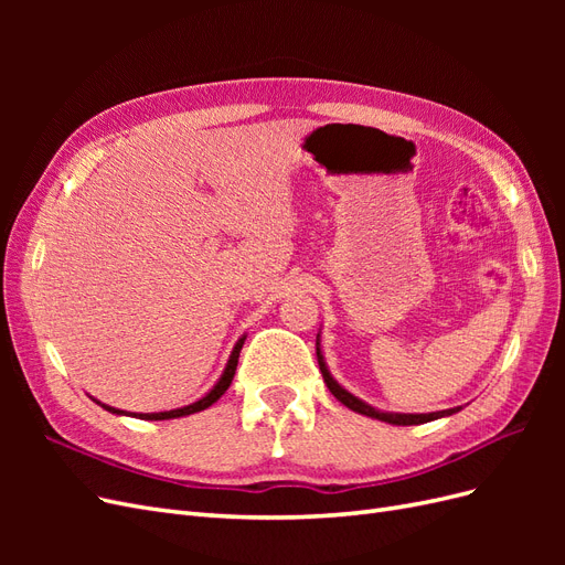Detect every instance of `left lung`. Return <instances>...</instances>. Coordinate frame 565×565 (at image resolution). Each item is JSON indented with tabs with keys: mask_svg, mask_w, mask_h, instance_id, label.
Listing matches in <instances>:
<instances>
[{
	"mask_svg": "<svg viewBox=\"0 0 565 565\" xmlns=\"http://www.w3.org/2000/svg\"><path fill=\"white\" fill-rule=\"evenodd\" d=\"M316 353H318V365H320V372H322V380H324V384H328V388L332 391V396H334L339 403H344L349 409H353V413H361V415H365V417H374V419L388 422V424L409 426V424H424V422H431V419H438V417H446V415H452V413H457V409H461V407H452V409H440V413H429V415H398V413H382V409H374L372 405L363 403L361 398L351 396V393H349L347 388H341V386L332 380V374L328 372V365H324V361H322V353H320V347H318V344H316Z\"/></svg>",
	"mask_w": 565,
	"mask_h": 565,
	"instance_id": "8db88e82",
	"label": "left lung"
}]
</instances>
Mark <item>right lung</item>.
I'll return each instance as SVG.
<instances>
[{
	"instance_id": "1",
	"label": "right lung",
	"mask_w": 565,
	"mask_h": 565,
	"mask_svg": "<svg viewBox=\"0 0 565 565\" xmlns=\"http://www.w3.org/2000/svg\"><path fill=\"white\" fill-rule=\"evenodd\" d=\"M243 344H245V337L235 344V349H233V353H231V358H228V365H226L224 374H221V380L216 382V386L207 393V396L200 398V401L193 403V405H185V407H179V409H169V413H150V415H134V417H139V419H177V417H185V415L200 413V409H204V407H210L212 403H216L221 396H224L226 388L231 386V382H233V377H235L237 358H241ZM96 403H98V401H96ZM98 405L106 407L108 413H113V415H127L125 409H117V407H110V405H104V403H98Z\"/></svg>"
}]
</instances>
